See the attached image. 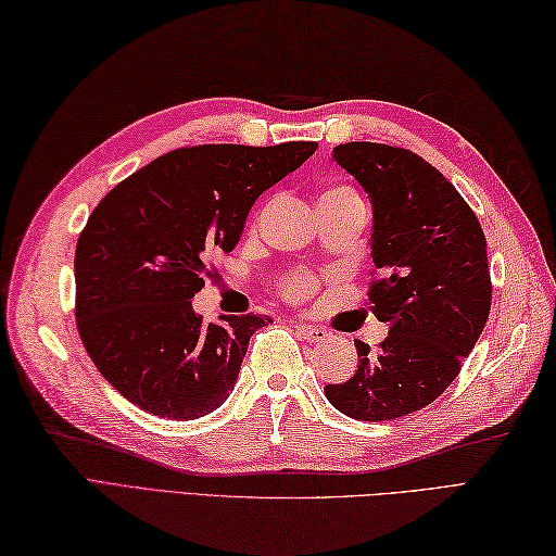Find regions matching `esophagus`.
Here are the masks:
<instances>
[{
  "mask_svg": "<svg viewBox=\"0 0 556 556\" xmlns=\"http://www.w3.org/2000/svg\"><path fill=\"white\" fill-rule=\"evenodd\" d=\"M295 329H298V333H301V336L307 340V343H321V340H326V338L331 336L329 331L321 329V326H307V324H298Z\"/></svg>",
  "mask_w": 556,
  "mask_h": 556,
  "instance_id": "esophagus-1",
  "label": "esophagus"
}]
</instances>
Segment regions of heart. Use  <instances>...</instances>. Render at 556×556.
I'll return each instance as SVG.
<instances>
[{
	"mask_svg": "<svg viewBox=\"0 0 556 556\" xmlns=\"http://www.w3.org/2000/svg\"><path fill=\"white\" fill-rule=\"evenodd\" d=\"M321 197H359L348 185H338V188L326 190ZM317 277L309 273H289L279 281V293L291 303H305L307 298L317 289Z\"/></svg>",
	"mask_w": 556,
	"mask_h": 556,
	"instance_id": "b5f03b06",
	"label": "heart"
}]
</instances>
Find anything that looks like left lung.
I'll return each instance as SVG.
<instances>
[{
    "label": "left lung",
    "instance_id": "left-lung-1",
    "mask_svg": "<svg viewBox=\"0 0 556 556\" xmlns=\"http://www.w3.org/2000/svg\"><path fill=\"white\" fill-rule=\"evenodd\" d=\"M333 160L374 204L371 312L390 326L329 402L354 420H394L432 404L479 340L491 312L486 237L475 211L420 154L386 142H343Z\"/></svg>",
    "mask_w": 556,
    "mask_h": 556
}]
</instances>
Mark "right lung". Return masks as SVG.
Segmentation results:
<instances>
[{
  "instance_id": "obj_1",
  "label": "right lung",
  "mask_w": 556,
  "mask_h": 556,
  "mask_svg": "<svg viewBox=\"0 0 556 556\" xmlns=\"http://www.w3.org/2000/svg\"><path fill=\"white\" fill-rule=\"evenodd\" d=\"M317 142L194 146L156 156L115 185L75 251V317L98 371L148 414L194 420L235 388L263 315L204 321L192 298L208 258L232 251L255 199Z\"/></svg>"
}]
</instances>
